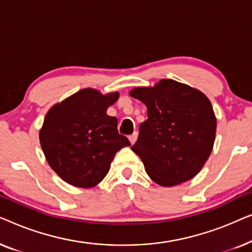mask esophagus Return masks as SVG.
<instances>
[{
	"label": "esophagus",
	"instance_id": "esophagus-1",
	"mask_svg": "<svg viewBox=\"0 0 252 252\" xmlns=\"http://www.w3.org/2000/svg\"><path fill=\"white\" fill-rule=\"evenodd\" d=\"M128 139H129L130 143H132V144L135 143V142H136V139H137V132H134V133L132 134V135H129Z\"/></svg>",
	"mask_w": 252,
	"mask_h": 252
}]
</instances>
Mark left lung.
Returning a JSON list of instances; mask_svg holds the SVG:
<instances>
[{"label":"left lung","mask_w":252,"mask_h":252,"mask_svg":"<svg viewBox=\"0 0 252 252\" xmlns=\"http://www.w3.org/2000/svg\"><path fill=\"white\" fill-rule=\"evenodd\" d=\"M129 95L147 106L148 119L132 150L148 175L164 187L190 180L211 154L217 119L211 102L197 89L171 79Z\"/></svg>","instance_id":"obj_1"}]
</instances>
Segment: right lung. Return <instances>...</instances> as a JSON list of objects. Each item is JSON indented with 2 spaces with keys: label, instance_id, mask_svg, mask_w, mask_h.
<instances>
[{
  "label": "right lung",
  "instance_id": "obj_1",
  "mask_svg": "<svg viewBox=\"0 0 252 252\" xmlns=\"http://www.w3.org/2000/svg\"><path fill=\"white\" fill-rule=\"evenodd\" d=\"M118 97L117 92L102 95L85 88L48 111L40 130L41 148L50 167L65 182L94 187L108 174L117 151L130 146L118 133L116 117L106 115Z\"/></svg>",
  "mask_w": 252,
  "mask_h": 252
}]
</instances>
